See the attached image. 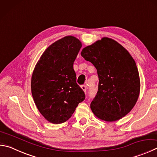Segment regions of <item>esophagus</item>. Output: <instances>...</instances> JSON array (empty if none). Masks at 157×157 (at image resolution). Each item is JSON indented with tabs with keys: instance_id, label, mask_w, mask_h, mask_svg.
I'll list each match as a JSON object with an SVG mask.
<instances>
[{
	"instance_id": "obj_1",
	"label": "esophagus",
	"mask_w": 157,
	"mask_h": 157,
	"mask_svg": "<svg viewBox=\"0 0 157 157\" xmlns=\"http://www.w3.org/2000/svg\"><path fill=\"white\" fill-rule=\"evenodd\" d=\"M81 88H82V89L84 90V92L86 93V86H84V85H83V86H81Z\"/></svg>"
}]
</instances>
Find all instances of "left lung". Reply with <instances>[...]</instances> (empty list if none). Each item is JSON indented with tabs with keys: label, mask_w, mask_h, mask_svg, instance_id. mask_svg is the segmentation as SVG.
I'll return each mask as SVG.
<instances>
[{
	"label": "left lung",
	"mask_w": 157,
	"mask_h": 157,
	"mask_svg": "<svg viewBox=\"0 0 157 157\" xmlns=\"http://www.w3.org/2000/svg\"><path fill=\"white\" fill-rule=\"evenodd\" d=\"M81 56L97 69L98 91L90 104L97 117L115 121L135 106L140 92V79L129 52L114 40L101 38L82 49Z\"/></svg>",
	"instance_id": "left-lung-1"
}]
</instances>
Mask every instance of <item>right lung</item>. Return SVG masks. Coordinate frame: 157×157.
Listing matches in <instances>:
<instances>
[{"label": "right lung", "mask_w": 157, "mask_h": 157, "mask_svg": "<svg viewBox=\"0 0 157 157\" xmlns=\"http://www.w3.org/2000/svg\"><path fill=\"white\" fill-rule=\"evenodd\" d=\"M81 47L75 37L65 36L44 51L34 68L31 82L33 100L42 115L52 124L67 121L85 99L73 69Z\"/></svg>", "instance_id": "add662e5"}]
</instances>
